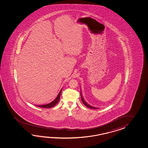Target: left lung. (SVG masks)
<instances>
[{"label":"left lung","instance_id":"left-lung-1","mask_svg":"<svg viewBox=\"0 0 148 148\" xmlns=\"http://www.w3.org/2000/svg\"><path fill=\"white\" fill-rule=\"evenodd\" d=\"M81 98H82V103H83V104L85 105L86 106H87V107H88V108H91V109H98L97 108H96V107H92V106H91L90 105H89V104H87L85 101H84V98L82 97V93H81Z\"/></svg>","mask_w":148,"mask_h":148}]
</instances>
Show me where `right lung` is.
<instances>
[{"label": "right lung", "mask_w": 148, "mask_h": 148, "mask_svg": "<svg viewBox=\"0 0 148 148\" xmlns=\"http://www.w3.org/2000/svg\"><path fill=\"white\" fill-rule=\"evenodd\" d=\"M62 89L60 90V92L59 93L58 95L57 96V98L54 100L53 101H52L49 104H46V105H36L38 107H42V108H51V107H53L54 106H55L56 104L59 102V101L60 100V95L61 93Z\"/></svg>", "instance_id": "1"}]
</instances>
